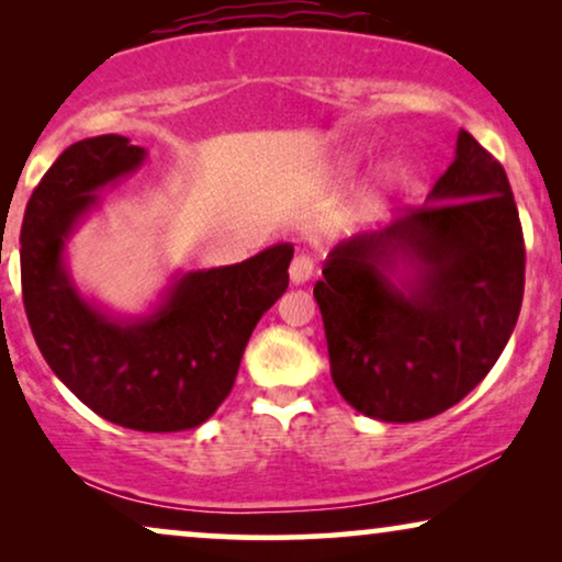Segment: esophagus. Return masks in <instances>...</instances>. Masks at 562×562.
Returning a JSON list of instances; mask_svg holds the SVG:
<instances>
[{
    "label": "esophagus",
    "instance_id": "obj_1",
    "mask_svg": "<svg viewBox=\"0 0 562 562\" xmlns=\"http://www.w3.org/2000/svg\"><path fill=\"white\" fill-rule=\"evenodd\" d=\"M289 276H291V283H306L314 276V260L310 256H296L291 260V268H289Z\"/></svg>",
    "mask_w": 562,
    "mask_h": 562
}]
</instances>
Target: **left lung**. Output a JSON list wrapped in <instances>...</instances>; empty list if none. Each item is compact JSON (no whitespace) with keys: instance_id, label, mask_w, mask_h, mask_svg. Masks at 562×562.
I'll list each match as a JSON object with an SVG mask.
<instances>
[{"instance_id":"8db88e82","label":"left lung","mask_w":562,"mask_h":562,"mask_svg":"<svg viewBox=\"0 0 562 562\" xmlns=\"http://www.w3.org/2000/svg\"><path fill=\"white\" fill-rule=\"evenodd\" d=\"M415 271L396 288L395 260ZM525 296V237L502 164L460 130L427 202L335 245L314 283L329 371L352 409L419 422L450 409L502 356Z\"/></svg>"}]
</instances>
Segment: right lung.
Segmentation results:
<instances>
[{
  "label": "right lung",
  "mask_w": 562,
  "mask_h": 562,
  "mask_svg": "<svg viewBox=\"0 0 562 562\" xmlns=\"http://www.w3.org/2000/svg\"><path fill=\"white\" fill-rule=\"evenodd\" d=\"M143 160L145 148L122 135L60 153L22 220V302L45 363L91 412L137 432H179L210 419L233 391L252 329L289 286L294 245L181 276L148 317H110L74 286L64 250L97 191Z\"/></svg>",
  "instance_id": "1"
}]
</instances>
